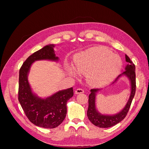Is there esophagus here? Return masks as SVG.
I'll list each match as a JSON object with an SVG mask.
<instances>
[{"instance_id":"34e87169","label":"esophagus","mask_w":149,"mask_h":149,"mask_svg":"<svg viewBox=\"0 0 149 149\" xmlns=\"http://www.w3.org/2000/svg\"><path fill=\"white\" fill-rule=\"evenodd\" d=\"M84 93L83 89H81V88L76 89V91H75V94H81V93Z\"/></svg>"}]
</instances>
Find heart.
Wrapping results in <instances>:
<instances>
[{"label": "heart", "mask_w": 149, "mask_h": 149, "mask_svg": "<svg viewBox=\"0 0 149 149\" xmlns=\"http://www.w3.org/2000/svg\"><path fill=\"white\" fill-rule=\"evenodd\" d=\"M74 63L76 70L68 66V73L75 76L76 70L81 74H88V81L94 86H102L112 81L123 66L120 57L103 46L93 47L76 54Z\"/></svg>", "instance_id": "obj_1"}]
</instances>
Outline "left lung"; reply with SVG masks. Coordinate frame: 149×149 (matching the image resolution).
Wrapping results in <instances>:
<instances>
[{
  "mask_svg": "<svg viewBox=\"0 0 149 149\" xmlns=\"http://www.w3.org/2000/svg\"><path fill=\"white\" fill-rule=\"evenodd\" d=\"M125 61L127 63L125 68V71L119 74L114 81L111 84L116 83L120 77L125 76L127 77L130 84V93L129 100L126 103L125 107L120 111L114 114H103L99 112L96 109V98L97 93L100 91L101 89H91V94L89 95L88 100V109L87 111V116L89 120L92 124L97 127L101 128H108L114 126L119 123L123 120L127 115L130 104L136 93V66L130 60L127 55H125Z\"/></svg>",
  "mask_w": 149,
  "mask_h": 149,
  "instance_id": "obj_1",
  "label": "left lung"
}]
</instances>
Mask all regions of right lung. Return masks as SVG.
Instances as JSON below:
<instances>
[{
  "label": "right lung",
  "mask_w": 149,
  "mask_h": 149,
  "mask_svg": "<svg viewBox=\"0 0 149 149\" xmlns=\"http://www.w3.org/2000/svg\"><path fill=\"white\" fill-rule=\"evenodd\" d=\"M55 45L45 46L30 55L19 71V101L25 115L31 123L40 127L53 129L64 120L66 103L73 96V88L60 90L45 98L38 97L33 92L28 79L31 66L36 61H58L54 50Z\"/></svg>",
  "instance_id": "obj_1"
}]
</instances>
